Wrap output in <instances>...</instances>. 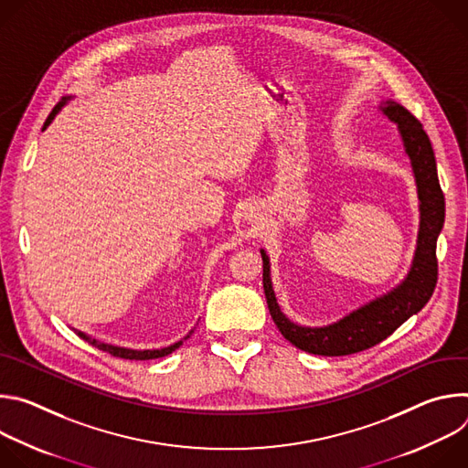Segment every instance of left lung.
I'll use <instances>...</instances> for the list:
<instances>
[{
	"instance_id": "8db88e82",
	"label": "left lung",
	"mask_w": 468,
	"mask_h": 468,
	"mask_svg": "<svg viewBox=\"0 0 468 468\" xmlns=\"http://www.w3.org/2000/svg\"><path fill=\"white\" fill-rule=\"evenodd\" d=\"M378 109L387 120L398 125V135L402 139L417 185L420 222L408 276L388 292L357 307L341 320L311 327L292 322L282 311L272 287L271 257L262 248L259 250L262 257V289L274 324L289 343L314 356H350L381 343L428 303L437 283L435 251L444 226V194L439 185L431 143L422 123L406 107L385 100Z\"/></svg>"
}]
</instances>
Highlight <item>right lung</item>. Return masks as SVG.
<instances>
[{"mask_svg": "<svg viewBox=\"0 0 468 468\" xmlns=\"http://www.w3.org/2000/svg\"><path fill=\"white\" fill-rule=\"evenodd\" d=\"M69 100H72V96H69V98H62V101H58L55 107H53V111L49 112V116H48V120H46V123H44V127H42V131L55 120V116L58 114V111L69 103ZM78 335L83 339V341H87L89 345H92V346H96L98 350H103V352H107V354H111V356H114V357H122V359H135V361H146V359H157V357H165V356H168V354H172L174 350H177L181 345H183V341H186L192 333H194V329H190L186 335L181 339V341H177V343H174V345H170V346H165V348H157V350H133V348H123V346H116V345H109V343H101V341H98V339H94V337H90V335H87L85 331H80V329H74Z\"/></svg>", "mask_w": 468, "mask_h": 468, "instance_id": "1", "label": "right lung"}]
</instances>
